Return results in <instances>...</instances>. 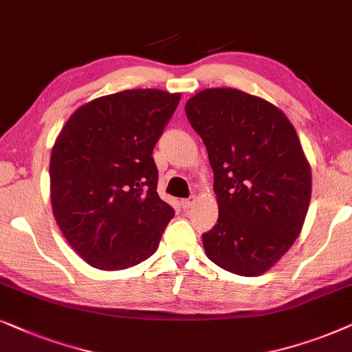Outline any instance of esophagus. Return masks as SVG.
<instances>
[{
	"instance_id": "obj_1",
	"label": "esophagus",
	"mask_w": 352,
	"mask_h": 352,
	"mask_svg": "<svg viewBox=\"0 0 352 352\" xmlns=\"http://www.w3.org/2000/svg\"><path fill=\"white\" fill-rule=\"evenodd\" d=\"M195 203V198H188V199H182V208L184 209H190Z\"/></svg>"
}]
</instances>
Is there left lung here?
<instances>
[{"instance_id": "8db88e82", "label": "left lung", "mask_w": 352, "mask_h": 352, "mask_svg": "<svg viewBox=\"0 0 352 352\" xmlns=\"http://www.w3.org/2000/svg\"><path fill=\"white\" fill-rule=\"evenodd\" d=\"M214 172L219 219L203 235L206 256L223 270L257 277L301 233L312 173L282 109L236 88H208L185 104Z\"/></svg>"}]
</instances>
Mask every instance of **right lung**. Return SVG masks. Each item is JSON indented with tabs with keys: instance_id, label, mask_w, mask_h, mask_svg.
I'll return each instance as SVG.
<instances>
[{
	"instance_id": "obj_1",
	"label": "right lung",
	"mask_w": 352,
	"mask_h": 352,
	"mask_svg": "<svg viewBox=\"0 0 352 352\" xmlns=\"http://www.w3.org/2000/svg\"><path fill=\"white\" fill-rule=\"evenodd\" d=\"M180 98L153 88L96 98L56 138L51 208L65 240L91 267L129 269L156 252L175 210L157 195L153 149Z\"/></svg>"
}]
</instances>
